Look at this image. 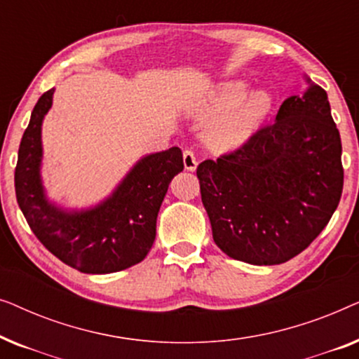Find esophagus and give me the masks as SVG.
Instances as JSON below:
<instances>
[{
  "label": "esophagus",
  "mask_w": 359,
  "mask_h": 359,
  "mask_svg": "<svg viewBox=\"0 0 359 359\" xmlns=\"http://www.w3.org/2000/svg\"><path fill=\"white\" fill-rule=\"evenodd\" d=\"M183 161H184V168L188 171H194L198 168V160H196V155L194 151L191 150H184L183 154Z\"/></svg>",
  "instance_id": "1"
}]
</instances>
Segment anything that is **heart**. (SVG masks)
Wrapping results in <instances>:
<instances>
[{
	"mask_svg": "<svg viewBox=\"0 0 359 359\" xmlns=\"http://www.w3.org/2000/svg\"><path fill=\"white\" fill-rule=\"evenodd\" d=\"M245 93L243 81L227 83L199 107V114L220 116L205 132V139L214 149L229 150L243 144L271 111L273 100L266 91H255L248 96Z\"/></svg>",
	"mask_w": 359,
	"mask_h": 359,
	"instance_id": "1",
	"label": "heart"
}]
</instances>
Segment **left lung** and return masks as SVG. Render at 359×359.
Listing matches in <instances>:
<instances>
[{
  "label": "left lung",
  "instance_id": "left-lung-1",
  "mask_svg": "<svg viewBox=\"0 0 359 359\" xmlns=\"http://www.w3.org/2000/svg\"><path fill=\"white\" fill-rule=\"evenodd\" d=\"M307 83L273 124L196 171L214 242L238 262L286 263L317 238L340 203V132L325 90Z\"/></svg>",
  "mask_w": 359,
  "mask_h": 359
}]
</instances>
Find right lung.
<instances>
[{"label": "right lung", "instance_id": "1", "mask_svg": "<svg viewBox=\"0 0 359 359\" xmlns=\"http://www.w3.org/2000/svg\"><path fill=\"white\" fill-rule=\"evenodd\" d=\"M53 90L39 97L19 145L16 199L34 235L48 252L81 273L107 274L140 263L156 235V215L168 184L183 171L178 147L137 161L119 186L95 208L67 210L47 199L42 186V121Z\"/></svg>", "mask_w": 359, "mask_h": 359}]
</instances>
